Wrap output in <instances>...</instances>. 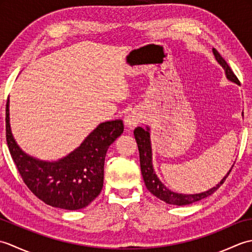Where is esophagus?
Wrapping results in <instances>:
<instances>
[{
    "label": "esophagus",
    "mask_w": 252,
    "mask_h": 252,
    "mask_svg": "<svg viewBox=\"0 0 252 252\" xmlns=\"http://www.w3.org/2000/svg\"><path fill=\"white\" fill-rule=\"evenodd\" d=\"M142 120V117L140 116V114H137V112H131V114L127 115L126 117V120H125V123H126V126L129 129L130 131L134 129V127L140 125V122Z\"/></svg>",
    "instance_id": "34e87169"
}]
</instances>
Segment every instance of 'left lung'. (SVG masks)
<instances>
[{"label": "left lung", "mask_w": 252, "mask_h": 252, "mask_svg": "<svg viewBox=\"0 0 252 252\" xmlns=\"http://www.w3.org/2000/svg\"><path fill=\"white\" fill-rule=\"evenodd\" d=\"M212 51H213V55H215L217 62L220 63L222 68L224 69V71H225L226 78L229 80V81L240 85L239 80L237 79L236 76H235L231 67L228 66V63L225 62V60H224V58L220 55V53H219L216 49H213ZM134 136H135V140L137 143L138 152H140V163H141L142 175H143L144 182H145L147 189L151 191L154 196L159 198L160 200L170 203V205H175V206L189 205V203L199 201V200L203 199V198L212 195L213 192H215L219 189V187H220L224 183V182H225L229 172H231L233 167H234L233 165L231 170L227 172V174L221 180L220 183L213 187V189H210L207 191L200 192V194H191V195L179 194V192H174L171 189H167V187L164 186V184L161 183V181L158 179V176L156 175V172L154 171L153 162H152V145H151V134H149V127L147 126L146 129H143V127H141V126L136 127V129L134 130Z\"/></svg>", "instance_id": "obj_1"}]
</instances>
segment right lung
Here are the masks:
<instances>
[{"label": "right lung", "instance_id": "1", "mask_svg": "<svg viewBox=\"0 0 252 252\" xmlns=\"http://www.w3.org/2000/svg\"><path fill=\"white\" fill-rule=\"evenodd\" d=\"M123 132L122 120L100 123L83 143L58 161H43L27 155L15 142L6 103V141L25 184L46 205L78 210L90 205L103 189L107 149Z\"/></svg>", "mask_w": 252, "mask_h": 252}]
</instances>
